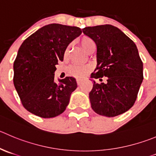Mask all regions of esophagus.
Returning a JSON list of instances; mask_svg holds the SVG:
<instances>
[{"mask_svg": "<svg viewBox=\"0 0 156 156\" xmlns=\"http://www.w3.org/2000/svg\"><path fill=\"white\" fill-rule=\"evenodd\" d=\"M82 82H83V80L82 79L77 78V79H76V83H77V84H78V85H80V84Z\"/></svg>", "mask_w": 156, "mask_h": 156, "instance_id": "1", "label": "esophagus"}]
</instances>
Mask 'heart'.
<instances>
[{
	"mask_svg": "<svg viewBox=\"0 0 156 156\" xmlns=\"http://www.w3.org/2000/svg\"><path fill=\"white\" fill-rule=\"evenodd\" d=\"M80 44L84 50L88 52L93 47H95V42L89 37H83L80 39ZM90 70L88 66H76L73 65L69 67V73L76 77H82Z\"/></svg>",
	"mask_w": 156,
	"mask_h": 156,
	"instance_id": "heart-1",
	"label": "heart"
}]
</instances>
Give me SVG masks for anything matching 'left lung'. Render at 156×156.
<instances>
[{"label": "left lung", "mask_w": 156, "mask_h": 156, "mask_svg": "<svg viewBox=\"0 0 156 156\" xmlns=\"http://www.w3.org/2000/svg\"><path fill=\"white\" fill-rule=\"evenodd\" d=\"M97 47V65L91 78L106 76V83L93 80L90 96L91 107L99 115L114 117L134 105L143 80V63L135 43L112 25L83 29Z\"/></svg>", "instance_id": "1"}]
</instances>
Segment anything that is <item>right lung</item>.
Returning a JSON list of instances; mask_svg holds the SVG:
<instances>
[{
	"instance_id": "obj_1",
	"label": "right lung",
	"mask_w": 156,
	"mask_h": 156,
	"mask_svg": "<svg viewBox=\"0 0 156 156\" xmlns=\"http://www.w3.org/2000/svg\"><path fill=\"white\" fill-rule=\"evenodd\" d=\"M82 30L59 23L46 25L28 37L20 47L14 63V84L23 107L42 118L63 113L76 89L75 78L55 82L58 61Z\"/></svg>"
}]
</instances>
